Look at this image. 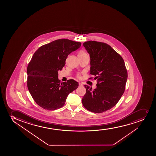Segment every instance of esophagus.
Here are the masks:
<instances>
[{"label": "esophagus", "mask_w": 156, "mask_h": 156, "mask_svg": "<svg viewBox=\"0 0 156 156\" xmlns=\"http://www.w3.org/2000/svg\"><path fill=\"white\" fill-rule=\"evenodd\" d=\"M79 87H81V86H83V85H82V84L81 83H79Z\"/></svg>", "instance_id": "34e87169"}]
</instances>
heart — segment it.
<instances>
[{
    "label": "heart",
    "instance_id": "b5f03b06",
    "mask_svg": "<svg viewBox=\"0 0 156 156\" xmlns=\"http://www.w3.org/2000/svg\"><path fill=\"white\" fill-rule=\"evenodd\" d=\"M87 55L83 50H80L78 54V56H84V55Z\"/></svg>",
    "mask_w": 156,
    "mask_h": 156
}]
</instances>
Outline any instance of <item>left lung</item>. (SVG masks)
Wrapping results in <instances>:
<instances>
[{
	"label": "left lung",
	"mask_w": 156,
	"mask_h": 156,
	"mask_svg": "<svg viewBox=\"0 0 156 156\" xmlns=\"http://www.w3.org/2000/svg\"><path fill=\"white\" fill-rule=\"evenodd\" d=\"M83 46L90 57V74L94 76L97 83L94 90L84 86L86 93L82 104L90 112H105L117 104L125 91L128 77L125 62L106 43L90 41L84 42Z\"/></svg>",
	"instance_id": "8db88e82"
}]
</instances>
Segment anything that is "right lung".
Wrapping results in <instances>:
<instances>
[{
	"label": "right lung",
	"instance_id": "1",
	"mask_svg": "<svg viewBox=\"0 0 156 156\" xmlns=\"http://www.w3.org/2000/svg\"><path fill=\"white\" fill-rule=\"evenodd\" d=\"M81 45L80 42L59 39L41 46L34 52L27 67V87L41 107L47 110L62 107L69 94L78 87L73 79L61 83L58 71L65 66L68 55Z\"/></svg>",
	"mask_w": 156,
	"mask_h": 156
}]
</instances>
